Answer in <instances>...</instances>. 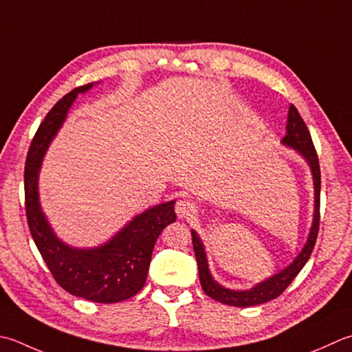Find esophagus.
<instances>
[{
  "label": "esophagus",
  "instance_id": "esophagus-1",
  "mask_svg": "<svg viewBox=\"0 0 352 352\" xmlns=\"http://www.w3.org/2000/svg\"><path fill=\"white\" fill-rule=\"evenodd\" d=\"M175 212L178 218H190L197 213V204L190 199H180L175 206Z\"/></svg>",
  "mask_w": 352,
  "mask_h": 352
}]
</instances>
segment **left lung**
<instances>
[{
    "label": "left lung",
    "mask_w": 352,
    "mask_h": 352,
    "mask_svg": "<svg viewBox=\"0 0 352 352\" xmlns=\"http://www.w3.org/2000/svg\"><path fill=\"white\" fill-rule=\"evenodd\" d=\"M282 144H285L288 148H293L298 151V154L304 158L308 163L309 169H311L313 175V184H314V215H313V224L308 233V239L304 245V249L296 256L293 263L285 267L284 270L273 274L268 279L259 282L254 287L249 288V290H230L219 285L218 282L212 278L208 263V254L204 250L203 241L199 239L198 233L192 230V244H194V252L198 264V274L199 282L204 293L209 298L221 302L224 305L230 307H253L259 304H265V302L276 299L280 293H284L285 288L292 284L293 279L298 276L299 272L304 268L307 261L311 256V252L314 249L316 239H318L319 232V219H320V166H319V158L316 154L314 144L309 135V131L305 125L304 119H302L298 109L294 105H290L288 108V119H287V133L284 139L280 140Z\"/></svg>",
    "instance_id": "8db88e82"
}]
</instances>
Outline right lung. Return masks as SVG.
Listing matches in <instances>:
<instances>
[{"instance_id": "obj_1", "label": "right lung", "mask_w": 352, "mask_h": 352, "mask_svg": "<svg viewBox=\"0 0 352 352\" xmlns=\"http://www.w3.org/2000/svg\"><path fill=\"white\" fill-rule=\"evenodd\" d=\"M93 85L94 82L65 94L34 134L24 170L25 215L41 256L65 292L99 304H116L133 298L143 288L155 241L164 227L177 219L175 199L139 213L99 247L78 249L58 238L39 203L41 164L78 94L87 93Z\"/></svg>"}]
</instances>
